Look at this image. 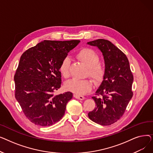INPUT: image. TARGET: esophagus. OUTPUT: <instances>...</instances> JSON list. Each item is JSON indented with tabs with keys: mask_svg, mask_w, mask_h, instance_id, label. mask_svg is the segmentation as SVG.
<instances>
[{
	"mask_svg": "<svg viewBox=\"0 0 153 153\" xmlns=\"http://www.w3.org/2000/svg\"><path fill=\"white\" fill-rule=\"evenodd\" d=\"M74 97L77 99H79V100H84L85 99V97H84V96L82 95H78V94H74Z\"/></svg>",
	"mask_w": 153,
	"mask_h": 153,
	"instance_id": "1",
	"label": "esophagus"
}]
</instances>
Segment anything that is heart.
<instances>
[{"label": "heart", "mask_w": 153, "mask_h": 153, "mask_svg": "<svg viewBox=\"0 0 153 153\" xmlns=\"http://www.w3.org/2000/svg\"><path fill=\"white\" fill-rule=\"evenodd\" d=\"M77 57L87 66V74L89 75L95 82H99L105 75V66L99 61V56L91 48H82L77 53ZM70 59L64 58L59 66V71L64 78L70 76ZM67 89L78 95H83L89 92L92 87V81L90 79H73L66 83Z\"/></svg>", "instance_id": "b5f03b06"}]
</instances>
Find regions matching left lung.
Instances as JSON below:
<instances>
[{
  "label": "left lung",
  "mask_w": 153,
  "mask_h": 153,
  "mask_svg": "<svg viewBox=\"0 0 153 153\" xmlns=\"http://www.w3.org/2000/svg\"><path fill=\"white\" fill-rule=\"evenodd\" d=\"M87 44L102 51L106 68L96 96L92 97L96 107L88 117L96 123L110 125L123 116L133 97V76L126 56L108 40L98 39Z\"/></svg>",
  "instance_id": "1"
}]
</instances>
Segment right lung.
Here are the masks:
<instances>
[{
	"mask_svg": "<svg viewBox=\"0 0 153 153\" xmlns=\"http://www.w3.org/2000/svg\"><path fill=\"white\" fill-rule=\"evenodd\" d=\"M79 40H44L20 57L14 75L15 97L26 117L42 126H51L63 117L72 93L54 95L61 85L59 66Z\"/></svg>",
	"mask_w": 153,
	"mask_h": 153,
	"instance_id": "obj_1",
	"label": "right lung"
}]
</instances>
